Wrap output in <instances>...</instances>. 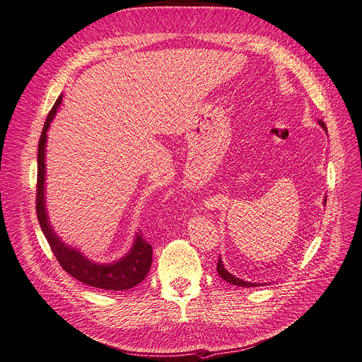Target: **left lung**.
Returning a JSON list of instances; mask_svg holds the SVG:
<instances>
[{
    "label": "left lung",
    "mask_w": 362,
    "mask_h": 362,
    "mask_svg": "<svg viewBox=\"0 0 362 362\" xmlns=\"http://www.w3.org/2000/svg\"><path fill=\"white\" fill-rule=\"evenodd\" d=\"M319 124L323 127L325 132L328 134V131H326V124H325L322 120H319ZM325 203H326V200H325ZM216 271H218V274H219V276H221V278L226 279L227 283H230V284H233V286H239V287H257V286H259V284H255V283L243 281V279H240V278L235 276V275H233V274H230V272L226 269V267H224V264H223V260H221V257L218 259Z\"/></svg>",
    "instance_id": "8db88e82"
}]
</instances>
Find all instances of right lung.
<instances>
[{
  "mask_svg": "<svg viewBox=\"0 0 362 362\" xmlns=\"http://www.w3.org/2000/svg\"><path fill=\"white\" fill-rule=\"evenodd\" d=\"M62 98L63 96L55 100L52 110L49 111L48 117H46L43 131L39 139L36 191V212L39 224L58 263H60V266L67 274H71L74 278H76L78 281L84 283L90 287H98L105 290H129L141 283L147 276L151 266V257H153L151 245L146 239H143L141 235L135 236L132 248L124 257L114 263L100 264L88 260L79 251L67 247V245L63 243L60 238L55 235V231L49 224V218L45 207V147L46 132H48L49 124L55 117L58 107H60Z\"/></svg>",
  "mask_w": 362,
  "mask_h": 362,
  "instance_id": "1",
  "label": "right lung"
}]
</instances>
